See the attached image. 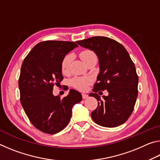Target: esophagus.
<instances>
[{"mask_svg": "<svg viewBox=\"0 0 160 160\" xmlns=\"http://www.w3.org/2000/svg\"><path fill=\"white\" fill-rule=\"evenodd\" d=\"M82 99H87L88 97V94H82Z\"/></svg>", "mask_w": 160, "mask_h": 160, "instance_id": "obj_1", "label": "esophagus"}]
</instances>
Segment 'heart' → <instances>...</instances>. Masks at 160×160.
Returning <instances> with one entry per match:
<instances>
[{
	"label": "heart",
	"instance_id": "1",
	"mask_svg": "<svg viewBox=\"0 0 160 160\" xmlns=\"http://www.w3.org/2000/svg\"><path fill=\"white\" fill-rule=\"evenodd\" d=\"M80 56L86 65L91 61L97 60L96 53L90 49L82 50L80 53ZM71 61L72 56L70 54H66L62 59L61 70L63 73L66 74L69 72ZM92 80V78L90 76H76L71 80V85L78 90L85 91L88 89Z\"/></svg>",
	"mask_w": 160,
	"mask_h": 160
}]
</instances>
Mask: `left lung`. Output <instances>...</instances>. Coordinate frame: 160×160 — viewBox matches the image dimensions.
Segmentation results:
<instances>
[{
    "label": "left lung",
    "instance_id": "1",
    "mask_svg": "<svg viewBox=\"0 0 160 160\" xmlns=\"http://www.w3.org/2000/svg\"><path fill=\"white\" fill-rule=\"evenodd\" d=\"M79 45L94 51L99 58L100 72L90 96L98 102L91 113L99 126L113 128L121 125L131 115L136 102L138 76L134 63L123 46L114 39L94 37L78 41ZM107 90L108 96L101 100L96 94Z\"/></svg>",
    "mask_w": 160,
    "mask_h": 160
}]
</instances>
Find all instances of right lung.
Here are the masks:
<instances>
[{
    "label": "right lung",
    "mask_w": 160,
    "mask_h": 160,
    "mask_svg": "<svg viewBox=\"0 0 160 160\" xmlns=\"http://www.w3.org/2000/svg\"><path fill=\"white\" fill-rule=\"evenodd\" d=\"M76 43L48 40L37 44L24 59L18 80L20 102L29 120L39 131L55 134L68 124L72 108L82 100L70 90L63 98L53 94L63 80L61 61Z\"/></svg>",
    "instance_id": "1"
}]
</instances>
